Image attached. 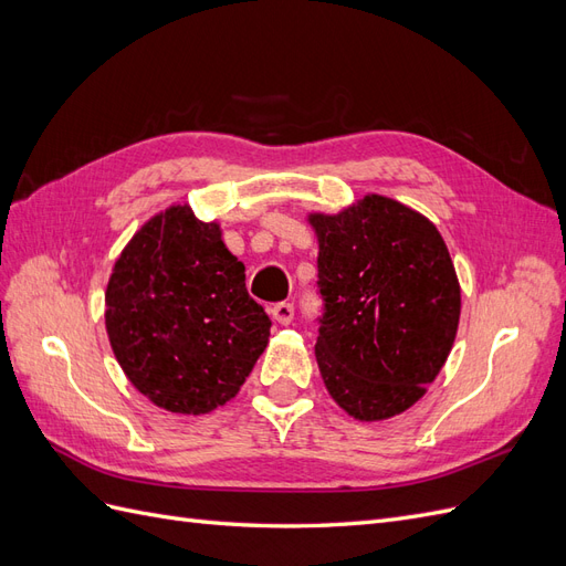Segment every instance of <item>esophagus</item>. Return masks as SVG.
<instances>
[{
	"label": "esophagus",
	"instance_id": "34e87169",
	"mask_svg": "<svg viewBox=\"0 0 566 566\" xmlns=\"http://www.w3.org/2000/svg\"><path fill=\"white\" fill-rule=\"evenodd\" d=\"M269 314H271V318H273V321L281 323V325H290V323H293V318H295V310H293V304H287V302L273 304L271 310H269Z\"/></svg>",
	"mask_w": 566,
	"mask_h": 566
}]
</instances>
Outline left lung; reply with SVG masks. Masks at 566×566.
<instances>
[{
	"mask_svg": "<svg viewBox=\"0 0 566 566\" xmlns=\"http://www.w3.org/2000/svg\"><path fill=\"white\" fill-rule=\"evenodd\" d=\"M318 241L325 302L316 339L321 378L354 420L403 413L447 364L460 283L424 214L368 193L337 214H306Z\"/></svg>",
	"mask_w": 566,
	"mask_h": 566,
	"instance_id": "1",
	"label": "left lung"
}]
</instances>
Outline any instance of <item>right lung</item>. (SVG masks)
<instances>
[{"mask_svg": "<svg viewBox=\"0 0 566 566\" xmlns=\"http://www.w3.org/2000/svg\"><path fill=\"white\" fill-rule=\"evenodd\" d=\"M271 321L217 221L191 205L153 214L119 252L106 287V333L119 368L169 413L231 401L269 345Z\"/></svg>", "mask_w": 566, "mask_h": 566, "instance_id": "add662e5", "label": "right lung"}]
</instances>
